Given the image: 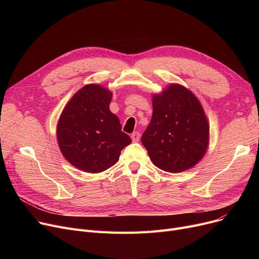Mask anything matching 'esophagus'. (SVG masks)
<instances>
[{
	"mask_svg": "<svg viewBox=\"0 0 259 259\" xmlns=\"http://www.w3.org/2000/svg\"><path fill=\"white\" fill-rule=\"evenodd\" d=\"M131 139L134 143H137L140 141V133L138 131H134L132 134H131Z\"/></svg>",
	"mask_w": 259,
	"mask_h": 259,
	"instance_id": "obj_1",
	"label": "esophagus"
}]
</instances>
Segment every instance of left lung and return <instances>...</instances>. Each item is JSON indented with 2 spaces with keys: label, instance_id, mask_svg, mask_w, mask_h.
Segmentation results:
<instances>
[{
  "label": "left lung",
  "instance_id": "8db88e82",
  "mask_svg": "<svg viewBox=\"0 0 259 259\" xmlns=\"http://www.w3.org/2000/svg\"><path fill=\"white\" fill-rule=\"evenodd\" d=\"M153 113L142 143L153 164L180 173L194 167L209 145V122L201 104L189 89L171 84L152 95Z\"/></svg>",
  "mask_w": 259,
  "mask_h": 259
}]
</instances>
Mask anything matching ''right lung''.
Segmentation results:
<instances>
[{"mask_svg": "<svg viewBox=\"0 0 259 259\" xmlns=\"http://www.w3.org/2000/svg\"><path fill=\"white\" fill-rule=\"evenodd\" d=\"M112 92L89 84L67 103L57 127L59 147L64 157L75 168L100 173L118 160L120 151L131 143L121 131L118 117L109 104Z\"/></svg>", "mask_w": 259, "mask_h": 259, "instance_id": "obj_1", "label": "right lung"}]
</instances>
